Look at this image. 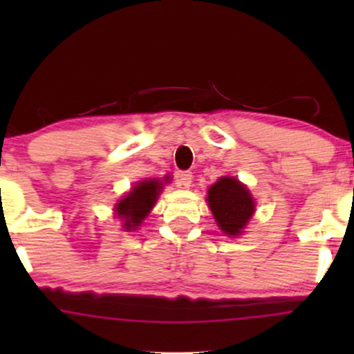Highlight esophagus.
Returning a JSON list of instances; mask_svg holds the SVG:
<instances>
[{"instance_id": "34e87169", "label": "esophagus", "mask_w": 354, "mask_h": 354, "mask_svg": "<svg viewBox=\"0 0 354 354\" xmlns=\"http://www.w3.org/2000/svg\"><path fill=\"white\" fill-rule=\"evenodd\" d=\"M191 181H193V173H191V171H181V173H178V176H176V185L180 186V188H189Z\"/></svg>"}]
</instances>
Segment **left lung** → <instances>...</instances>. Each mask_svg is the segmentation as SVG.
<instances>
[{
	"label": "left lung",
	"instance_id": "1",
	"mask_svg": "<svg viewBox=\"0 0 354 354\" xmlns=\"http://www.w3.org/2000/svg\"><path fill=\"white\" fill-rule=\"evenodd\" d=\"M208 206L216 225L226 236H239L254 214V200L250 189L233 176H223L209 186Z\"/></svg>",
	"mask_w": 354,
	"mask_h": 354
}]
</instances>
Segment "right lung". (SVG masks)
Instances as JSON below:
<instances>
[{"mask_svg": "<svg viewBox=\"0 0 354 354\" xmlns=\"http://www.w3.org/2000/svg\"><path fill=\"white\" fill-rule=\"evenodd\" d=\"M163 181L168 183L169 176H165ZM163 186L165 183H161V180H154V178L138 181L135 188H131L129 193H126L116 203L115 214L118 219L123 221L124 231H135L138 230V226H141V223L148 216L149 211L156 205L158 196L163 191Z\"/></svg>", "mask_w": 354, "mask_h": 354, "instance_id": "1", "label": "right lung"}]
</instances>
